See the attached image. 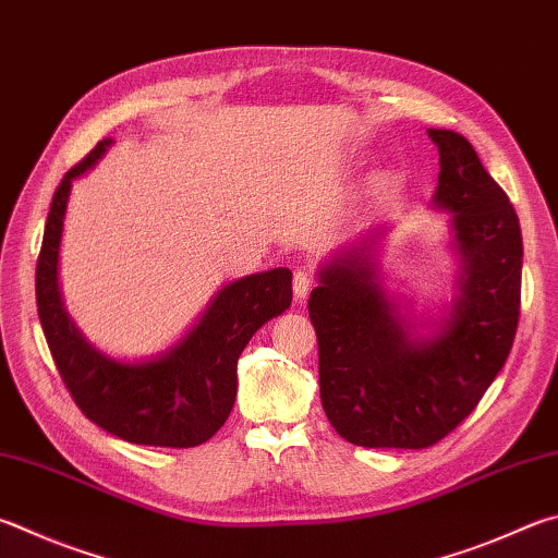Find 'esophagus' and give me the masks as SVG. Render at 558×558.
<instances>
[{"mask_svg": "<svg viewBox=\"0 0 558 558\" xmlns=\"http://www.w3.org/2000/svg\"><path fill=\"white\" fill-rule=\"evenodd\" d=\"M314 286L312 270L310 268H298L295 278H292V292H295L298 300H305L310 295V290Z\"/></svg>", "mask_w": 558, "mask_h": 558, "instance_id": "obj_1", "label": "esophagus"}]
</instances>
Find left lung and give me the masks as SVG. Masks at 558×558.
I'll list each match as a JSON object with an SVG mask.
<instances>
[{
    "label": "left lung",
    "mask_w": 558,
    "mask_h": 558,
    "mask_svg": "<svg viewBox=\"0 0 558 558\" xmlns=\"http://www.w3.org/2000/svg\"><path fill=\"white\" fill-rule=\"evenodd\" d=\"M439 148L434 205L451 211L461 295L434 337L380 288L373 241L319 270L310 319L319 395L331 427L356 447L427 449L469 417L510 356L520 322L522 231L505 190L461 134L429 129Z\"/></svg>",
    "instance_id": "1"
}]
</instances>
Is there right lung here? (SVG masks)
<instances>
[{
    "label": "right lung",
    "mask_w": 558,
    "mask_h": 558,
    "mask_svg": "<svg viewBox=\"0 0 558 558\" xmlns=\"http://www.w3.org/2000/svg\"><path fill=\"white\" fill-rule=\"evenodd\" d=\"M111 138L70 168L50 202L36 263V305L50 356L87 420L144 447H199L215 437L236 400V363L253 333L292 302V272H253L217 292L175 347L156 359L126 363L87 343L68 317L58 290V248L73 180L87 173Z\"/></svg>",
    "instance_id": "1"
}]
</instances>
